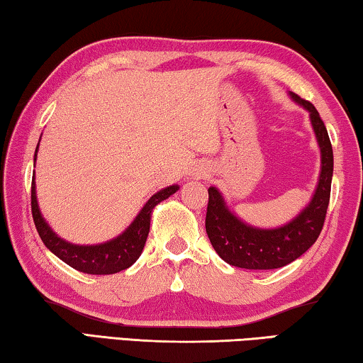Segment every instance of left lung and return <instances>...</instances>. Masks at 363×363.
<instances>
[{"mask_svg":"<svg viewBox=\"0 0 363 363\" xmlns=\"http://www.w3.org/2000/svg\"><path fill=\"white\" fill-rule=\"evenodd\" d=\"M293 99L311 112V121L322 152V171L314 199L309 206L279 229L262 230L243 224L227 210L223 196L214 187L208 189L206 233L216 253L230 266L242 269H279L304 255L320 235L330 203L333 149L317 108L309 101L291 94Z\"/></svg>","mask_w":363,"mask_h":363,"instance_id":"obj_1","label":"left lung"}]
</instances>
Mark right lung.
Listing matches in <instances>:
<instances>
[{
  "instance_id": "right-lung-1",
  "label": "right lung",
  "mask_w": 363,
  "mask_h": 363,
  "mask_svg": "<svg viewBox=\"0 0 363 363\" xmlns=\"http://www.w3.org/2000/svg\"><path fill=\"white\" fill-rule=\"evenodd\" d=\"M38 149V147H36ZM36 160V150H35ZM177 186H169L167 189L160 190L150 200L147 201L145 206L140 210L134 223L121 233L120 237L113 238L107 243L96 245V247H78V245L67 243L51 230L45 219L41 218V213L36 203L35 194V177L32 179V216L35 220V227L38 230L43 243L56 255L59 259H62L70 267L79 270L84 274L93 275H108L116 274L120 270H125L138 261L144 250V245L149 235L150 229V214L152 210L158 205L160 201L167 200L169 195H173Z\"/></svg>"
}]
</instances>
